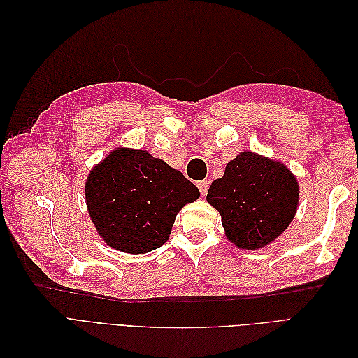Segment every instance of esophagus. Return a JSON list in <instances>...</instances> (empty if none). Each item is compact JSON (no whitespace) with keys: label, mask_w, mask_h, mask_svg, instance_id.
Returning a JSON list of instances; mask_svg holds the SVG:
<instances>
[{"label":"esophagus","mask_w":358,"mask_h":358,"mask_svg":"<svg viewBox=\"0 0 358 358\" xmlns=\"http://www.w3.org/2000/svg\"><path fill=\"white\" fill-rule=\"evenodd\" d=\"M197 187H199V189H200V194L204 197L206 194H208V188H209L208 180H200V182H197Z\"/></svg>","instance_id":"1"}]
</instances>
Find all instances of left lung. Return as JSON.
Listing matches in <instances>:
<instances>
[{
    "instance_id": "8db88e82",
    "label": "left lung",
    "mask_w": 358,
    "mask_h": 358,
    "mask_svg": "<svg viewBox=\"0 0 358 358\" xmlns=\"http://www.w3.org/2000/svg\"><path fill=\"white\" fill-rule=\"evenodd\" d=\"M299 189L284 162L243 150L227 162L206 200L220 212L229 242L255 251L276 241L294 220Z\"/></svg>"
}]
</instances>
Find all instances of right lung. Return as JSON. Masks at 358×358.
<instances>
[{"instance_id":"add662e5","label":"right lung","mask_w":358,"mask_h":358,"mask_svg":"<svg viewBox=\"0 0 358 358\" xmlns=\"http://www.w3.org/2000/svg\"><path fill=\"white\" fill-rule=\"evenodd\" d=\"M199 197L192 182L145 149L115 148L85 182L96 233L125 254H146L164 245L179 210Z\"/></svg>"}]
</instances>
